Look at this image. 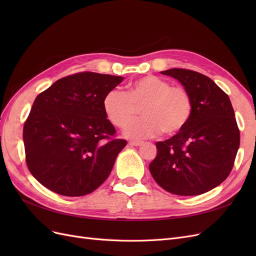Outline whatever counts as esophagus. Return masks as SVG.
<instances>
[{"label":"esophagus","instance_id":"1","mask_svg":"<svg viewBox=\"0 0 256 256\" xmlns=\"http://www.w3.org/2000/svg\"><path fill=\"white\" fill-rule=\"evenodd\" d=\"M128 144L130 146H141L143 144V142H141V141H130Z\"/></svg>","mask_w":256,"mask_h":256}]
</instances>
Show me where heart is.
I'll return each instance as SVG.
<instances>
[{"mask_svg": "<svg viewBox=\"0 0 256 256\" xmlns=\"http://www.w3.org/2000/svg\"><path fill=\"white\" fill-rule=\"evenodd\" d=\"M102 106L108 120L120 128L142 107L144 118L130 122L124 130L127 138L141 140L156 136L161 131L166 136L180 134L191 118L192 99L180 85H171L164 79L148 74L131 81L128 92H108Z\"/></svg>", "mask_w": 256, "mask_h": 256, "instance_id": "b5f03b06", "label": "heart"}]
</instances>
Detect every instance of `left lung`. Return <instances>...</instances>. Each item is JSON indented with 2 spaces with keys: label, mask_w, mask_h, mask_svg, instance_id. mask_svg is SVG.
Returning <instances> with one entry per match:
<instances>
[{
  "label": "left lung",
  "mask_w": 256,
  "mask_h": 256,
  "mask_svg": "<svg viewBox=\"0 0 256 256\" xmlns=\"http://www.w3.org/2000/svg\"><path fill=\"white\" fill-rule=\"evenodd\" d=\"M161 74L189 92L192 113L182 131L156 143L150 174L173 194H203L226 180L233 168L240 143L234 109L226 92L202 74L182 68Z\"/></svg>",
  "instance_id": "obj_1"
}]
</instances>
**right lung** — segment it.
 <instances>
[{"label":"right lung","mask_w":256,"mask_h":256,"mask_svg":"<svg viewBox=\"0 0 256 256\" xmlns=\"http://www.w3.org/2000/svg\"><path fill=\"white\" fill-rule=\"evenodd\" d=\"M122 76L81 72L38 95L23 127L26 164L46 188L65 196L96 190L110 175L127 142L110 140L115 128L102 102Z\"/></svg>","instance_id":"add662e5"}]
</instances>
